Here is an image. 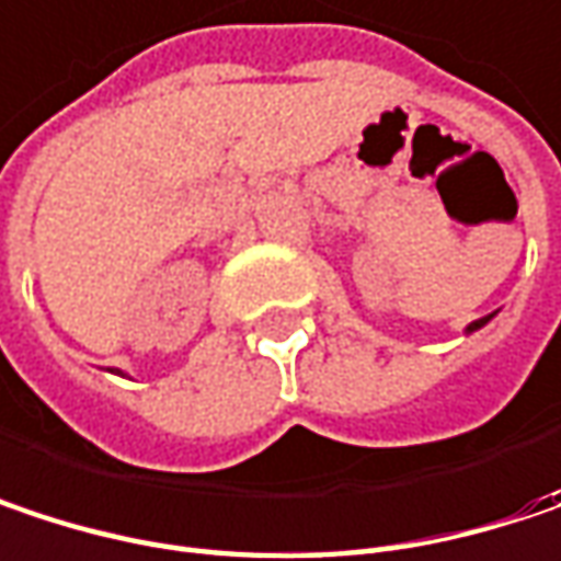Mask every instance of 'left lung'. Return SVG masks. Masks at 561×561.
<instances>
[{"label":"left lung","instance_id":"obj_1","mask_svg":"<svg viewBox=\"0 0 561 561\" xmlns=\"http://www.w3.org/2000/svg\"><path fill=\"white\" fill-rule=\"evenodd\" d=\"M484 321H488V318H482V321H472V324H469V333H472V331H479V328H482Z\"/></svg>","mask_w":561,"mask_h":561}]
</instances>
